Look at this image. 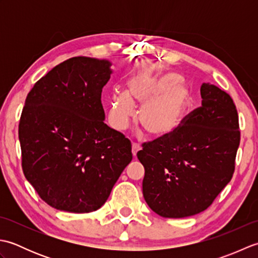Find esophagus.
Returning a JSON list of instances; mask_svg holds the SVG:
<instances>
[{"label":"esophagus","mask_w":258,"mask_h":258,"mask_svg":"<svg viewBox=\"0 0 258 258\" xmlns=\"http://www.w3.org/2000/svg\"><path fill=\"white\" fill-rule=\"evenodd\" d=\"M141 149H142V147L139 144L133 143L132 144V154H133V156H136V154H138L139 151H141Z\"/></svg>","instance_id":"esophagus-1"}]
</instances>
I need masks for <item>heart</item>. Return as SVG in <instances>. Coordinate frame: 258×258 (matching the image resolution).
Instances as JSON below:
<instances>
[{
  "label": "heart",
  "mask_w": 258,
  "mask_h": 258,
  "mask_svg": "<svg viewBox=\"0 0 258 258\" xmlns=\"http://www.w3.org/2000/svg\"><path fill=\"white\" fill-rule=\"evenodd\" d=\"M133 103L141 106L138 123L153 139H166L182 126L191 105V94L182 74L164 72L130 80L127 94L112 97L109 118L115 128L123 130L133 114Z\"/></svg>",
  "instance_id": "heart-1"
}]
</instances>
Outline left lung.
<instances>
[{"label": "left lung", "instance_id": "left-lung-1", "mask_svg": "<svg viewBox=\"0 0 258 258\" xmlns=\"http://www.w3.org/2000/svg\"><path fill=\"white\" fill-rule=\"evenodd\" d=\"M202 105L166 139L143 144V196L162 217L183 218L205 211L231 182L240 133L236 106L226 92L201 86Z\"/></svg>", "mask_w": 258, "mask_h": 258}]
</instances>
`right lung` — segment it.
Masks as SVG:
<instances>
[{"label": "right lung", "instance_id": "add662e5", "mask_svg": "<svg viewBox=\"0 0 258 258\" xmlns=\"http://www.w3.org/2000/svg\"><path fill=\"white\" fill-rule=\"evenodd\" d=\"M111 67L108 59L69 58L26 96L19 125L22 168L56 210H98L133 158L131 142L104 123L101 96Z\"/></svg>", "mask_w": 258, "mask_h": 258}]
</instances>
